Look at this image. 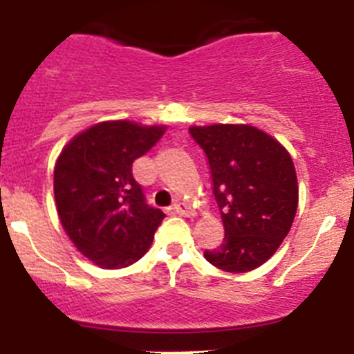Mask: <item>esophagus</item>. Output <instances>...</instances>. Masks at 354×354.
Listing matches in <instances>:
<instances>
[{
	"instance_id": "esophagus-1",
	"label": "esophagus",
	"mask_w": 354,
	"mask_h": 354,
	"mask_svg": "<svg viewBox=\"0 0 354 354\" xmlns=\"http://www.w3.org/2000/svg\"><path fill=\"white\" fill-rule=\"evenodd\" d=\"M171 211L177 212V214H180V216H193L192 209L187 207L186 204H183V202H177V204L171 205Z\"/></svg>"
}]
</instances>
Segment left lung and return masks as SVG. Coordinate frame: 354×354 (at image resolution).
<instances>
[{
	"mask_svg": "<svg viewBox=\"0 0 354 354\" xmlns=\"http://www.w3.org/2000/svg\"><path fill=\"white\" fill-rule=\"evenodd\" d=\"M209 162L225 237L204 257L228 273L264 264L289 234L298 209L292 159L270 134L252 126L192 127Z\"/></svg>",
	"mask_w": 354,
	"mask_h": 354,
	"instance_id": "left-lung-1",
	"label": "left lung"
}]
</instances>
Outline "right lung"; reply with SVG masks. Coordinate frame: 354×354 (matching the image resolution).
Masks as SVG:
<instances>
[{"mask_svg": "<svg viewBox=\"0 0 354 354\" xmlns=\"http://www.w3.org/2000/svg\"><path fill=\"white\" fill-rule=\"evenodd\" d=\"M165 127L102 122L77 134L55 167V200L65 232L104 270L145 255L165 212L147 204L133 177L134 159L158 143Z\"/></svg>", "mask_w": 354, "mask_h": 354, "instance_id": "obj_1", "label": "right lung"}]
</instances>
